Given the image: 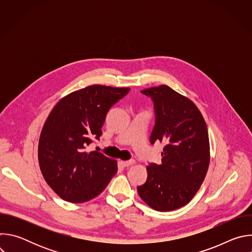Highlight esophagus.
<instances>
[{"mask_svg":"<svg viewBox=\"0 0 252 252\" xmlns=\"http://www.w3.org/2000/svg\"><path fill=\"white\" fill-rule=\"evenodd\" d=\"M133 162H134V160H133V159H129V160H122V161H121V164H122L123 166H129V165H131Z\"/></svg>","mask_w":252,"mask_h":252,"instance_id":"34e87169","label":"esophagus"}]
</instances>
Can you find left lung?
<instances>
[{"label": "left lung", "mask_w": 252, "mask_h": 252, "mask_svg": "<svg viewBox=\"0 0 252 252\" xmlns=\"http://www.w3.org/2000/svg\"><path fill=\"white\" fill-rule=\"evenodd\" d=\"M154 102L155 126L150 141H163L161 163L150 162L146 183L137 187L152 208L169 211L189 203L199 189L209 164L206 124L197 106L167 86L140 92Z\"/></svg>", "instance_id": "1"}]
</instances>
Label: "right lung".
Wrapping results in <instances>:
<instances>
[{"instance_id": "right-lung-1", "label": "right lung", "mask_w": 252, "mask_h": 252, "mask_svg": "<svg viewBox=\"0 0 252 252\" xmlns=\"http://www.w3.org/2000/svg\"><path fill=\"white\" fill-rule=\"evenodd\" d=\"M128 88L90 86L62 98L48 117L39 140V163L51 189L63 200L97 196L118 171L117 161L86 148L99 139L111 107Z\"/></svg>"}]
</instances>
